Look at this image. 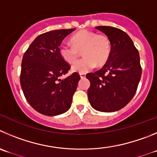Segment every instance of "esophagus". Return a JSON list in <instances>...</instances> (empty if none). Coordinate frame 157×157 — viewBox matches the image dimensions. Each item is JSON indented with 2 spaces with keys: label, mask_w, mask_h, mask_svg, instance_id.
Segmentation results:
<instances>
[{
  "label": "esophagus",
  "mask_w": 157,
  "mask_h": 157,
  "mask_svg": "<svg viewBox=\"0 0 157 157\" xmlns=\"http://www.w3.org/2000/svg\"><path fill=\"white\" fill-rule=\"evenodd\" d=\"M80 77H81V78H84V77H86V74H84V73H80Z\"/></svg>",
  "instance_id": "34e87169"
}]
</instances>
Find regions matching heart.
I'll list each match as a JSON object with an SVG mask.
<instances>
[{"mask_svg": "<svg viewBox=\"0 0 157 157\" xmlns=\"http://www.w3.org/2000/svg\"><path fill=\"white\" fill-rule=\"evenodd\" d=\"M71 43L60 45L59 53L64 61L71 63L77 59L80 51H83V58L72 65V70L78 73H87L94 68L97 63L103 66L108 62L112 52L109 38L92 31L78 32L72 36Z\"/></svg>", "mask_w": 157, "mask_h": 157, "instance_id": "b5f03b06", "label": "heart"}]
</instances>
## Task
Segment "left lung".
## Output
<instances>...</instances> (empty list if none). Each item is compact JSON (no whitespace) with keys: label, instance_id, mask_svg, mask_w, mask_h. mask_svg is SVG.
Instances as JSON below:
<instances>
[{"label":"left lung","instance_id":"8db88e82","mask_svg":"<svg viewBox=\"0 0 157 157\" xmlns=\"http://www.w3.org/2000/svg\"><path fill=\"white\" fill-rule=\"evenodd\" d=\"M110 39L112 52L101 70L88 73L90 105L99 112H116L132 99L142 74L140 54L129 36L119 29L98 26Z\"/></svg>","mask_w":157,"mask_h":157}]
</instances>
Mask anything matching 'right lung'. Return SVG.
Instances as JSON below:
<instances>
[{
	"label": "right lung",
	"instance_id": "add662e5",
	"mask_svg": "<svg viewBox=\"0 0 157 157\" xmlns=\"http://www.w3.org/2000/svg\"><path fill=\"white\" fill-rule=\"evenodd\" d=\"M74 30L59 29L39 35L23 56L21 89L29 105L42 115H60L71 106L80 77L74 72L66 79H59L68 73L70 65L61 58L59 48Z\"/></svg>",
	"mask_w": 157,
	"mask_h": 157
}]
</instances>
